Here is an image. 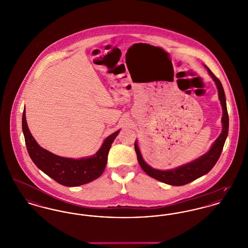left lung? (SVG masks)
<instances>
[{
  "mask_svg": "<svg viewBox=\"0 0 248 248\" xmlns=\"http://www.w3.org/2000/svg\"><path fill=\"white\" fill-rule=\"evenodd\" d=\"M207 68L208 72L212 78L215 80L217 87L218 89L219 100L222 105L223 108V117H222V125L223 129L222 133L220 134L217 140L214 142L212 148L210 151L205 154L200 158L196 160L192 161L191 163H188L186 165H184L180 168H177L174 170H155L151 168L149 165H147L140 152V149L138 147V143L135 142V151L137 154L138 161L141 167V169L145 171L147 174L151 176L152 178L158 180L162 183L170 185V186H184L186 184H189L193 182L194 180L203 176V175L208 173L214 166L217 164V162L220 157V155L222 153L223 147L225 144L226 139L228 137L229 133V114L227 110V105H226V96L224 93V89L220 82L218 78L214 75V73L205 65Z\"/></svg>",
  "mask_w": 248,
  "mask_h": 248,
  "instance_id": "obj_1",
  "label": "left lung"
}]
</instances>
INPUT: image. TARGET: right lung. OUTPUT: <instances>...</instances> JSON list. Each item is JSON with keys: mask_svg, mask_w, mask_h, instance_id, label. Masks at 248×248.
<instances>
[{"mask_svg": "<svg viewBox=\"0 0 248 248\" xmlns=\"http://www.w3.org/2000/svg\"><path fill=\"white\" fill-rule=\"evenodd\" d=\"M22 131L30 157L39 170L62 186H78L101 176L109 149L120 130L108 137L93 156L81 159L61 157L38 145L27 126L25 109L22 114Z\"/></svg>", "mask_w": 248, "mask_h": 248, "instance_id": "obj_1", "label": "right lung"}]
</instances>
